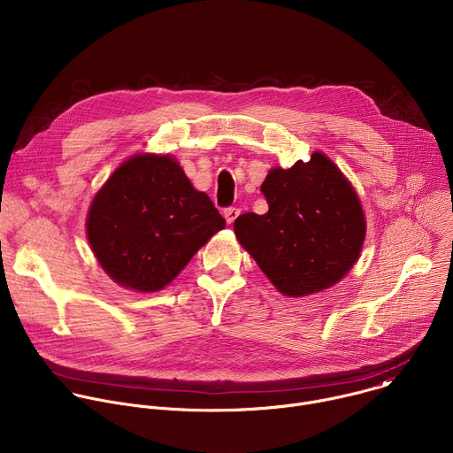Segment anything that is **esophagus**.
Listing matches in <instances>:
<instances>
[{"mask_svg":"<svg viewBox=\"0 0 453 453\" xmlns=\"http://www.w3.org/2000/svg\"><path fill=\"white\" fill-rule=\"evenodd\" d=\"M238 215H240V210H238V208H226V210H224V219H226L227 224H233Z\"/></svg>","mask_w":453,"mask_h":453,"instance_id":"34e87169","label":"esophagus"}]
</instances>
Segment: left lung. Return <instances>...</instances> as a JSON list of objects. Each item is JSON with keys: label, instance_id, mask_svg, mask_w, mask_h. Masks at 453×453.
I'll return each mask as SVG.
<instances>
[{"label": "left lung", "instance_id": "1", "mask_svg": "<svg viewBox=\"0 0 453 453\" xmlns=\"http://www.w3.org/2000/svg\"><path fill=\"white\" fill-rule=\"evenodd\" d=\"M269 211L234 220V234L285 296L303 297L339 283L357 264L365 219L337 165L313 152L308 163L276 166L262 184Z\"/></svg>", "mask_w": 453, "mask_h": 453}]
</instances>
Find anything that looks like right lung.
<instances>
[{
  "mask_svg": "<svg viewBox=\"0 0 453 453\" xmlns=\"http://www.w3.org/2000/svg\"><path fill=\"white\" fill-rule=\"evenodd\" d=\"M226 220L170 156L121 163L95 196L86 231L102 269L125 288H165Z\"/></svg>",
  "mask_w": 453,
  "mask_h": 453,
  "instance_id": "1",
  "label": "right lung"
}]
</instances>
